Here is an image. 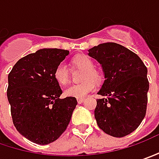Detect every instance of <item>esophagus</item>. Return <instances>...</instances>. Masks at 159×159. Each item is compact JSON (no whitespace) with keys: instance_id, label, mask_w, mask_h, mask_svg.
I'll list each match as a JSON object with an SVG mask.
<instances>
[{"instance_id":"obj_1","label":"esophagus","mask_w":159,"mask_h":159,"mask_svg":"<svg viewBox=\"0 0 159 159\" xmlns=\"http://www.w3.org/2000/svg\"><path fill=\"white\" fill-rule=\"evenodd\" d=\"M84 101V98H81V99H77V102L79 103V104H82L83 102Z\"/></svg>"}]
</instances>
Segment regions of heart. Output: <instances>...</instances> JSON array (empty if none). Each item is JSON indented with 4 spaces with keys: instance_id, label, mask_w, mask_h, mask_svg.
Listing matches in <instances>:
<instances>
[{
    "instance_id": "obj_1",
    "label": "heart",
    "mask_w": 159,
    "mask_h": 159,
    "mask_svg": "<svg viewBox=\"0 0 159 159\" xmlns=\"http://www.w3.org/2000/svg\"><path fill=\"white\" fill-rule=\"evenodd\" d=\"M72 62L75 66L84 70L83 74V79L84 81L80 84L69 85L67 88H66L64 93L67 97L81 99L85 97L89 93L94 91L96 84L93 79L100 80V74L96 70H94V66H95L94 62L93 61V59L86 55L76 56L73 59ZM53 75L55 80L59 84L65 85L66 84H67L69 80V70L64 62H60L57 65L53 73Z\"/></svg>"
}]
</instances>
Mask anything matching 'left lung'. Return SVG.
<instances>
[{
    "mask_svg": "<svg viewBox=\"0 0 159 159\" xmlns=\"http://www.w3.org/2000/svg\"><path fill=\"white\" fill-rule=\"evenodd\" d=\"M100 63L105 81L99 91L94 116L99 127L113 137L130 134L143 120L148 102V69L134 52L116 43L90 49Z\"/></svg>",
    "mask_w": 159,
    "mask_h": 159,
    "instance_id": "1",
    "label": "left lung"
}]
</instances>
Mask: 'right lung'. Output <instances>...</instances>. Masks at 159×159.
Instances as JSON below:
<instances>
[{
  "label": "right lung",
  "instance_id": "obj_1",
  "mask_svg": "<svg viewBox=\"0 0 159 159\" xmlns=\"http://www.w3.org/2000/svg\"><path fill=\"white\" fill-rule=\"evenodd\" d=\"M69 52L41 49L20 59L8 76L7 97L12 121L20 134L36 144L53 142L67 127L75 98L60 99L62 91L53 73Z\"/></svg>",
  "mask_w": 159,
  "mask_h": 159
}]
</instances>
